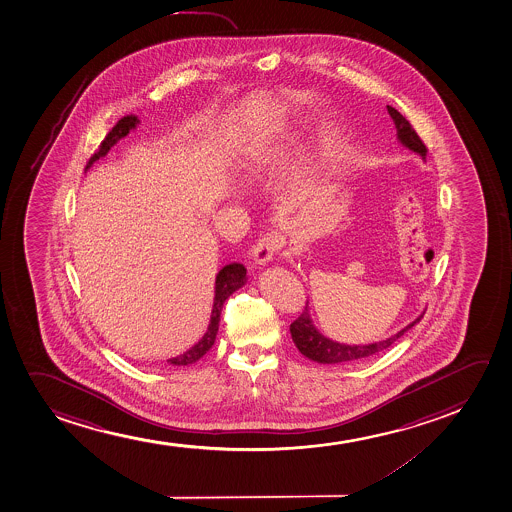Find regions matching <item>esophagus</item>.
Wrapping results in <instances>:
<instances>
[{
  "label": "esophagus",
  "mask_w": 512,
  "mask_h": 512,
  "mask_svg": "<svg viewBox=\"0 0 512 512\" xmlns=\"http://www.w3.org/2000/svg\"><path fill=\"white\" fill-rule=\"evenodd\" d=\"M281 245H283L281 236L274 233V231L265 233V235L257 241V245H255L252 250L255 264L265 265L267 262H271L272 257L276 255L277 250L281 248Z\"/></svg>",
  "instance_id": "obj_1"
}]
</instances>
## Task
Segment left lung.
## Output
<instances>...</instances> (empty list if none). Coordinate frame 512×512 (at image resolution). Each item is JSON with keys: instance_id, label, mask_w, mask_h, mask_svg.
Segmentation results:
<instances>
[{"instance_id": "left-lung-1", "label": "left lung", "mask_w": 512, "mask_h": 512, "mask_svg": "<svg viewBox=\"0 0 512 512\" xmlns=\"http://www.w3.org/2000/svg\"><path fill=\"white\" fill-rule=\"evenodd\" d=\"M387 111H389V115H391L392 121L396 125L399 142L425 159L428 152L427 145L423 144V140L418 137L415 128L411 127V123L396 108L387 106ZM421 317L423 315L413 320L411 324L406 325L403 331L397 332V334L389 337V339H385V341L363 344V346H360V344L358 346H355V344L349 346V344L331 341V339L322 336L315 329V325H313L312 319H310V310H308L307 303V307L301 312L300 317L293 324L289 325V331H291L293 343L296 344V348L300 349L301 355L307 356L310 360L317 361V363H348V361L367 360L370 356L377 355L380 351L389 348L391 344L396 343L399 337L403 336L404 332L409 331L416 322H420Z\"/></svg>"}]
</instances>
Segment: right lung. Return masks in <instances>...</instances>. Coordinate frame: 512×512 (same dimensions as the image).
I'll use <instances>...</instances> for the list:
<instances>
[{"label":"right lung","mask_w":512,"mask_h":512,"mask_svg":"<svg viewBox=\"0 0 512 512\" xmlns=\"http://www.w3.org/2000/svg\"><path fill=\"white\" fill-rule=\"evenodd\" d=\"M137 116L128 115L123 116L121 120H118L115 127L109 130L106 139L99 145V151L92 154L89 163L85 166V169L91 168L92 164L96 163L97 159L106 156L109 149L118 142V140L127 137L130 130L137 127ZM247 281V269L243 267V264H229L223 267L216 277V295H214V307H212L211 322L207 327L204 337L200 339L199 343L192 346V348L185 351L183 355L175 356L168 360L171 365H192L195 361H199L202 356L212 348V344L216 341L217 329H219V320H221V310H223L224 301L228 300L229 296L235 293L236 289H240L243 284Z\"/></svg>","instance_id":"obj_1"}]
</instances>
